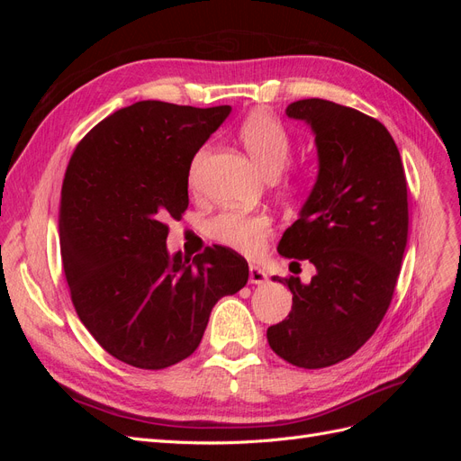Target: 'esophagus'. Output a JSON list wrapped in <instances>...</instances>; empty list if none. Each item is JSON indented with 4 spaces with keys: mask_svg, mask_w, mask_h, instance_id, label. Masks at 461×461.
I'll use <instances>...</instances> for the list:
<instances>
[{
    "mask_svg": "<svg viewBox=\"0 0 461 461\" xmlns=\"http://www.w3.org/2000/svg\"><path fill=\"white\" fill-rule=\"evenodd\" d=\"M249 283H252V285L267 283V273L259 269L258 265H249Z\"/></svg>",
    "mask_w": 461,
    "mask_h": 461,
    "instance_id": "34e87169",
    "label": "esophagus"
}]
</instances>
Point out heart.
I'll return each mask as SVG.
<instances>
[{"label": "heart", "instance_id": "obj_1", "mask_svg": "<svg viewBox=\"0 0 461 461\" xmlns=\"http://www.w3.org/2000/svg\"><path fill=\"white\" fill-rule=\"evenodd\" d=\"M242 144L254 159L258 169L265 176H276L290 161L292 156V136L285 124L269 113H256L249 117L240 129ZM207 149L202 148L190 165V183H196L198 171ZM283 190L288 194H298L310 185V171L292 169L283 176ZM273 229V221L267 213L261 212H239L227 209L207 222V234L219 244L236 252L254 256L258 254L265 239Z\"/></svg>", "mask_w": 461, "mask_h": 461}]
</instances>
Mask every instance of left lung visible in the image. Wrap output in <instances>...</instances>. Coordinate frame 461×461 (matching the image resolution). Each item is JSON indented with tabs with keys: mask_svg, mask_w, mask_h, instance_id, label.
<instances>
[{
	"mask_svg": "<svg viewBox=\"0 0 461 461\" xmlns=\"http://www.w3.org/2000/svg\"><path fill=\"white\" fill-rule=\"evenodd\" d=\"M286 115L312 124L319 176L276 249L317 273L310 285L275 276L290 288L292 310L267 340L288 364L321 369L354 356L393 302L408 242V183L376 119L319 97L290 104Z\"/></svg>",
	"mask_w": 461,
	"mask_h": 461,
	"instance_id": "1",
	"label": "left lung"
}]
</instances>
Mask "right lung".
Here are the masks:
<instances>
[{
    "label": "right lung",
    "mask_w": 461,
    "mask_h": 461,
    "mask_svg": "<svg viewBox=\"0 0 461 461\" xmlns=\"http://www.w3.org/2000/svg\"><path fill=\"white\" fill-rule=\"evenodd\" d=\"M229 113L138 102L97 122L67 165L63 271L78 319L122 364L158 371L186 359L217 300L248 283V263L230 248L190 261L165 246L167 221L188 207L192 159Z\"/></svg>",
    "instance_id": "add662e5"
}]
</instances>
